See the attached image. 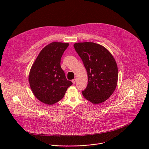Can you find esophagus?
Here are the masks:
<instances>
[{"label": "esophagus", "mask_w": 149, "mask_h": 149, "mask_svg": "<svg viewBox=\"0 0 149 149\" xmlns=\"http://www.w3.org/2000/svg\"><path fill=\"white\" fill-rule=\"evenodd\" d=\"M76 81H77V79H76V78H75V79H72V83H73L74 84H75Z\"/></svg>", "instance_id": "1"}]
</instances>
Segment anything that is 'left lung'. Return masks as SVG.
Returning <instances> with one entry per match:
<instances>
[{"instance_id":"1","label":"left lung","mask_w":149,"mask_h":149,"mask_svg":"<svg viewBox=\"0 0 149 149\" xmlns=\"http://www.w3.org/2000/svg\"><path fill=\"white\" fill-rule=\"evenodd\" d=\"M74 47L82 59L88 73V86L84 97L95 104L107 100L118 82V67L111 53L104 46L93 42L75 43Z\"/></svg>"}]
</instances>
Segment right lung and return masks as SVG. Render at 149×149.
Returning a JSON list of instances; mask_svg holds the SVG:
<instances>
[{
    "instance_id": "1",
    "label": "right lung",
    "mask_w": 149,
    "mask_h": 149,
    "mask_svg": "<svg viewBox=\"0 0 149 149\" xmlns=\"http://www.w3.org/2000/svg\"><path fill=\"white\" fill-rule=\"evenodd\" d=\"M68 43L54 42L40 52L32 64L28 81L34 96L41 102L52 105L62 99L72 83L66 79L60 61Z\"/></svg>"
}]
</instances>
